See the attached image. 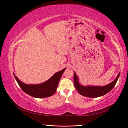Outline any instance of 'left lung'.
<instances>
[{
  "label": "left lung",
  "instance_id": "1",
  "mask_svg": "<svg viewBox=\"0 0 128 128\" xmlns=\"http://www.w3.org/2000/svg\"><path fill=\"white\" fill-rule=\"evenodd\" d=\"M120 73V72H119L118 76L116 77L114 81L107 85L104 86H84L79 84L78 77L75 72H74V77H73L74 85L78 92L83 96L89 97V98H97V97L103 96V95L106 94L114 88L118 81Z\"/></svg>",
  "mask_w": 128,
  "mask_h": 128
}]
</instances>
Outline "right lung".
<instances>
[{
    "instance_id": "add662e5",
    "label": "right lung",
    "mask_w": 128,
    "mask_h": 128,
    "mask_svg": "<svg viewBox=\"0 0 128 128\" xmlns=\"http://www.w3.org/2000/svg\"><path fill=\"white\" fill-rule=\"evenodd\" d=\"M64 68L60 72L56 73L47 81L38 85H27L18 79L14 73L15 79L21 89L30 96L35 98H42L50 96L55 92L61 77L64 73Z\"/></svg>"
}]
</instances>
